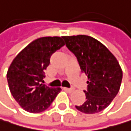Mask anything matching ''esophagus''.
Listing matches in <instances>:
<instances>
[{"instance_id": "1", "label": "esophagus", "mask_w": 131, "mask_h": 131, "mask_svg": "<svg viewBox=\"0 0 131 131\" xmlns=\"http://www.w3.org/2000/svg\"><path fill=\"white\" fill-rule=\"evenodd\" d=\"M63 90H64V91H67V92H71L73 89H72V88H63Z\"/></svg>"}]
</instances>
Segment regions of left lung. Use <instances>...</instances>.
I'll use <instances>...</instances> for the list:
<instances>
[{
  "label": "left lung",
  "instance_id": "obj_1",
  "mask_svg": "<svg viewBox=\"0 0 131 131\" xmlns=\"http://www.w3.org/2000/svg\"><path fill=\"white\" fill-rule=\"evenodd\" d=\"M66 46L78 61L82 72L88 76L86 102L76 108L86 114L102 111L119 92L122 70L112 53L98 40L88 35L63 36Z\"/></svg>",
  "mask_w": 131,
  "mask_h": 131
}]
</instances>
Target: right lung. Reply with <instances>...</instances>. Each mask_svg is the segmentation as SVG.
<instances>
[{"label": "right lung", "instance_id": "1", "mask_svg": "<svg viewBox=\"0 0 131 131\" xmlns=\"http://www.w3.org/2000/svg\"><path fill=\"white\" fill-rule=\"evenodd\" d=\"M64 45L63 37H42L26 46L12 61L6 75L9 88L25 111L42 112L60 92V88H50L43 83L50 57Z\"/></svg>", "mask_w": 131, "mask_h": 131}]
</instances>
